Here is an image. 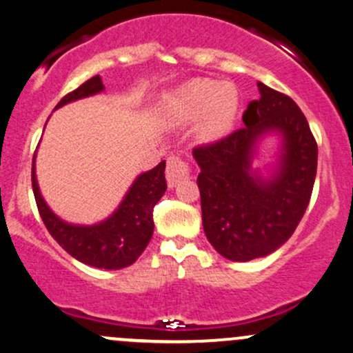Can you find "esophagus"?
Wrapping results in <instances>:
<instances>
[{
    "mask_svg": "<svg viewBox=\"0 0 353 353\" xmlns=\"http://www.w3.org/2000/svg\"><path fill=\"white\" fill-rule=\"evenodd\" d=\"M189 172H191V167H189V164L184 159L177 157V155H172V157L167 159L165 177L169 188H176L181 181L188 179Z\"/></svg>",
    "mask_w": 353,
    "mask_h": 353,
    "instance_id": "esophagus-1",
    "label": "esophagus"
}]
</instances>
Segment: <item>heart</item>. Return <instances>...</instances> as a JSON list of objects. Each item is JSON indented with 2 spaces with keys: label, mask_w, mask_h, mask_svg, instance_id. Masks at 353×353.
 <instances>
[{
  "label": "heart",
  "mask_w": 353,
  "mask_h": 353,
  "mask_svg": "<svg viewBox=\"0 0 353 353\" xmlns=\"http://www.w3.org/2000/svg\"><path fill=\"white\" fill-rule=\"evenodd\" d=\"M236 89L211 79H194L165 96L162 103V120L169 125H184L198 120L199 139L205 142L221 139L233 125L236 114Z\"/></svg>",
  "instance_id": "heart-1"
}]
</instances>
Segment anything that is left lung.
<instances>
[{
    "mask_svg": "<svg viewBox=\"0 0 353 353\" xmlns=\"http://www.w3.org/2000/svg\"><path fill=\"white\" fill-rule=\"evenodd\" d=\"M261 98L243 113L245 127L192 148L198 162L203 228L214 250L233 262L265 257L289 240L310 205L318 145L289 96L257 83ZM279 132L283 147L269 176L251 169L256 142Z\"/></svg>",
    "mask_w": 353,
    "mask_h": 353,
    "instance_id": "1",
    "label": "left lung"
}]
</instances>
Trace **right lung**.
<instances>
[{"label":"right lung","mask_w":353,"mask_h":353,"mask_svg":"<svg viewBox=\"0 0 353 353\" xmlns=\"http://www.w3.org/2000/svg\"><path fill=\"white\" fill-rule=\"evenodd\" d=\"M103 89L105 86L101 77H91L72 92L65 94L55 110L76 99L98 94ZM164 172L165 161H162L152 170L140 174L114 213L96 225L68 223L47 206L37 183L35 155L32 164V188L43 225L47 226L55 242L83 264L117 270L132 265L150 242L154 233L152 211L167 189Z\"/></svg>","instance_id":"obj_1"}]
</instances>
